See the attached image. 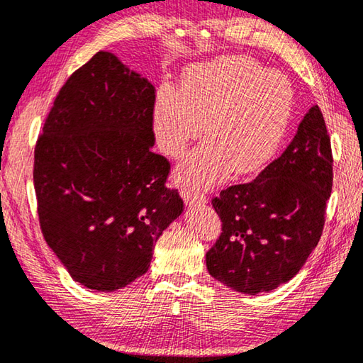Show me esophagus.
I'll return each instance as SVG.
<instances>
[{
	"label": "esophagus",
	"mask_w": 363,
	"mask_h": 363,
	"mask_svg": "<svg viewBox=\"0 0 363 363\" xmlns=\"http://www.w3.org/2000/svg\"><path fill=\"white\" fill-rule=\"evenodd\" d=\"M181 196L186 206H198V204H204L206 203V198L200 194H194V191H190L187 189L181 190Z\"/></svg>",
	"instance_id": "obj_1"
}]
</instances>
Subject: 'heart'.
Returning <instances> with one entry per match:
<instances>
[{"instance_id": "1", "label": "heart", "mask_w": 363, "mask_h": 363, "mask_svg": "<svg viewBox=\"0 0 363 363\" xmlns=\"http://www.w3.org/2000/svg\"><path fill=\"white\" fill-rule=\"evenodd\" d=\"M294 91L279 72L248 58H222L187 70L182 89L162 86L154 104V133L169 157H179L204 132L176 168L187 190L209 189L228 173L258 172L279 151L293 118Z\"/></svg>"}]
</instances>
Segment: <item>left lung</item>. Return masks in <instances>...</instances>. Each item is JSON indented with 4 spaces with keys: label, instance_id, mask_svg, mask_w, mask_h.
Returning <instances> with one entry per match:
<instances>
[{
    "label": "left lung",
    "instance_id": "obj_1",
    "mask_svg": "<svg viewBox=\"0 0 363 363\" xmlns=\"http://www.w3.org/2000/svg\"><path fill=\"white\" fill-rule=\"evenodd\" d=\"M332 149L313 105L279 159L252 182L212 200L222 234L206 253L216 280L238 293H269L301 271L321 238L332 191Z\"/></svg>",
    "mask_w": 363,
    "mask_h": 363
}]
</instances>
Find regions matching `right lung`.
<instances>
[{"label":"right lung","mask_w":363,"mask_h":363,"mask_svg":"<svg viewBox=\"0 0 363 363\" xmlns=\"http://www.w3.org/2000/svg\"><path fill=\"white\" fill-rule=\"evenodd\" d=\"M155 88L99 52L56 96L34 151L42 233L69 275L116 291L147 272L154 245L182 214L152 152Z\"/></svg>","instance_id":"add662e5"}]
</instances>
